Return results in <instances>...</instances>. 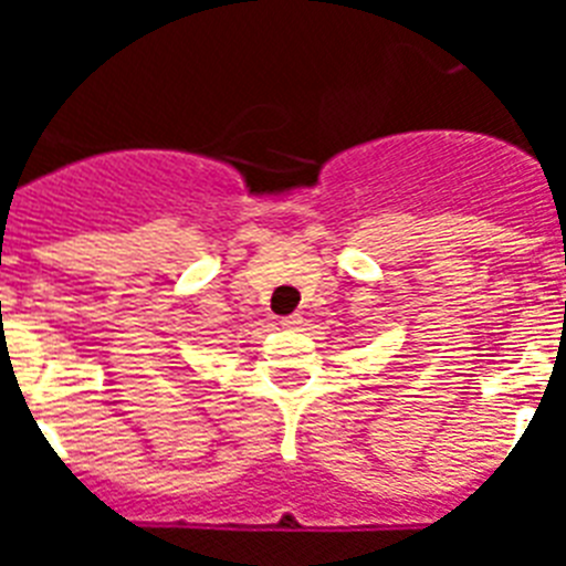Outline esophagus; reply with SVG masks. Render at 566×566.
<instances>
[{"mask_svg": "<svg viewBox=\"0 0 566 566\" xmlns=\"http://www.w3.org/2000/svg\"><path fill=\"white\" fill-rule=\"evenodd\" d=\"M280 326H283V328H300V326H303V317H300V314H289V317L280 319Z\"/></svg>", "mask_w": 566, "mask_h": 566, "instance_id": "1", "label": "esophagus"}]
</instances>
